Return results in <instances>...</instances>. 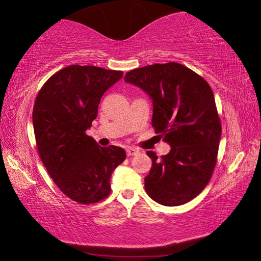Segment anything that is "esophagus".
<instances>
[{
	"mask_svg": "<svg viewBox=\"0 0 261 261\" xmlns=\"http://www.w3.org/2000/svg\"><path fill=\"white\" fill-rule=\"evenodd\" d=\"M138 152H139V149H137V148H127V155L128 156H133Z\"/></svg>",
	"mask_w": 261,
	"mask_h": 261,
	"instance_id": "34e87169",
	"label": "esophagus"
}]
</instances>
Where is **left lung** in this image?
<instances>
[{
    "instance_id": "1",
    "label": "left lung",
    "mask_w": 261,
    "mask_h": 261,
    "mask_svg": "<svg viewBox=\"0 0 261 261\" xmlns=\"http://www.w3.org/2000/svg\"><path fill=\"white\" fill-rule=\"evenodd\" d=\"M124 81L153 100L152 126L172 147L167 155L152 159L145 190L154 201L179 206L207 186L217 164L221 122L210 85L190 68L176 62L128 71Z\"/></svg>"
}]
</instances>
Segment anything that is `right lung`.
Segmentation results:
<instances>
[{
    "mask_svg": "<svg viewBox=\"0 0 261 261\" xmlns=\"http://www.w3.org/2000/svg\"><path fill=\"white\" fill-rule=\"evenodd\" d=\"M122 75L95 66H68L48 79L35 99L37 152L56 186L79 203L107 198L112 173L126 159L121 147H100L86 134L101 97Z\"/></svg>",
    "mask_w": 261,
    "mask_h": 261,
    "instance_id": "right-lung-1",
    "label": "right lung"
}]
</instances>
